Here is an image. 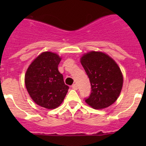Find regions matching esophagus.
Returning <instances> with one entry per match:
<instances>
[{
	"label": "esophagus",
	"mask_w": 146,
	"mask_h": 146,
	"mask_svg": "<svg viewBox=\"0 0 146 146\" xmlns=\"http://www.w3.org/2000/svg\"><path fill=\"white\" fill-rule=\"evenodd\" d=\"M72 88L74 90H78V85L77 84H73V85H72Z\"/></svg>",
	"instance_id": "esophagus-1"
}]
</instances>
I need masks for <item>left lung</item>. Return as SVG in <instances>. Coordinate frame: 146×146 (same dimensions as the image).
Instances as JSON below:
<instances>
[{"mask_svg": "<svg viewBox=\"0 0 146 146\" xmlns=\"http://www.w3.org/2000/svg\"><path fill=\"white\" fill-rule=\"evenodd\" d=\"M80 62L91 85V93L85 102L94 109L110 107L119 98L123 86V76L117 63L100 51L84 54Z\"/></svg>", "mask_w": 146, "mask_h": 146, "instance_id": "8db88e82", "label": "left lung"}]
</instances>
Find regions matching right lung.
I'll return each mask as SVG.
<instances>
[{
  "mask_svg": "<svg viewBox=\"0 0 146 146\" xmlns=\"http://www.w3.org/2000/svg\"><path fill=\"white\" fill-rule=\"evenodd\" d=\"M61 60V57L54 53H42L29 65L25 76L31 98L36 104L48 110L58 107L69 89L58 70Z\"/></svg>",
  "mask_w": 146,
  "mask_h": 146,
  "instance_id": "obj_1",
  "label": "right lung"
}]
</instances>
